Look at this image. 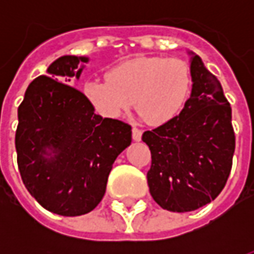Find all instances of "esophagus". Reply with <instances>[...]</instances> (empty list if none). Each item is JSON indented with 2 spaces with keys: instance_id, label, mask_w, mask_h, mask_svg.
I'll return each instance as SVG.
<instances>
[{
  "instance_id": "34e87169",
  "label": "esophagus",
  "mask_w": 254,
  "mask_h": 254,
  "mask_svg": "<svg viewBox=\"0 0 254 254\" xmlns=\"http://www.w3.org/2000/svg\"><path fill=\"white\" fill-rule=\"evenodd\" d=\"M141 134H143V132L140 130V129H137V127H133L132 129V137L134 141H140L141 140Z\"/></svg>"
}]
</instances>
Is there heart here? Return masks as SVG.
<instances>
[{"instance_id":"b5f03b06","label":"heart","mask_w":254,"mask_h":254,"mask_svg":"<svg viewBox=\"0 0 254 254\" xmlns=\"http://www.w3.org/2000/svg\"><path fill=\"white\" fill-rule=\"evenodd\" d=\"M107 80L84 84V95L100 116L117 120L134 103L151 125L174 120L187 103L191 87L190 67L177 57H138L113 67Z\"/></svg>"}]
</instances>
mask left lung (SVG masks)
Masks as SVG:
<instances>
[{
    "instance_id": "1",
    "label": "left lung",
    "mask_w": 254,
    "mask_h": 254,
    "mask_svg": "<svg viewBox=\"0 0 254 254\" xmlns=\"http://www.w3.org/2000/svg\"><path fill=\"white\" fill-rule=\"evenodd\" d=\"M191 94L167 124L143 133L151 149L149 193L163 209L189 212L215 200L233 166L231 107L219 80L190 52Z\"/></svg>"
}]
</instances>
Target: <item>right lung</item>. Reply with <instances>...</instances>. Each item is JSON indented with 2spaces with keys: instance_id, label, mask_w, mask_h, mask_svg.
<instances>
[{
  "instance_id": "add662e5",
  "label": "right lung",
  "mask_w": 254,
  "mask_h": 254,
  "mask_svg": "<svg viewBox=\"0 0 254 254\" xmlns=\"http://www.w3.org/2000/svg\"><path fill=\"white\" fill-rule=\"evenodd\" d=\"M87 57L64 56L28 85L17 110L16 152L21 180L42 207L63 216L91 212L103 198L132 127L95 113L69 84Z\"/></svg>"
}]
</instances>
